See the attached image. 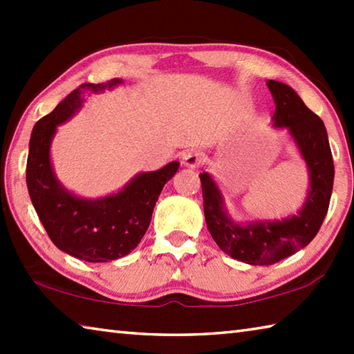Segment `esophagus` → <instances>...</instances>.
<instances>
[{
  "instance_id": "obj_1",
  "label": "esophagus",
  "mask_w": 354,
  "mask_h": 354,
  "mask_svg": "<svg viewBox=\"0 0 354 354\" xmlns=\"http://www.w3.org/2000/svg\"><path fill=\"white\" fill-rule=\"evenodd\" d=\"M201 153L196 151V149H190V151H185L183 154V164L185 167H189V169H196V167L201 165Z\"/></svg>"
}]
</instances>
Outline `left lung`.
I'll return each mask as SVG.
<instances>
[{"instance_id":"left-lung-1","label":"left lung","mask_w":354,"mask_h":354,"mask_svg":"<svg viewBox=\"0 0 354 354\" xmlns=\"http://www.w3.org/2000/svg\"><path fill=\"white\" fill-rule=\"evenodd\" d=\"M267 87L277 106L273 127L287 129L309 171V190L301 209L281 220L242 223L230 217L214 178L207 171L200 175L209 232L227 256L250 266H270L306 247L326 217L334 183L333 154L320 117L287 84L270 80Z\"/></svg>"}]
</instances>
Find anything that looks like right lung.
Returning a JSON list of instances; mask_svg holds the SVG:
<instances>
[{"label":"right lung","instance_id":"obj_1","mask_svg":"<svg viewBox=\"0 0 354 354\" xmlns=\"http://www.w3.org/2000/svg\"><path fill=\"white\" fill-rule=\"evenodd\" d=\"M120 84L123 80L118 77L81 84L35 123L29 140L26 184L35 212L59 250L86 262L115 261L129 254L145 236L164 185L179 169L178 160H173L160 170L142 171L117 194L97 200L81 198L56 178L50 149L59 124L81 109L87 95L103 93Z\"/></svg>","mask_w":354,"mask_h":354}]
</instances>
